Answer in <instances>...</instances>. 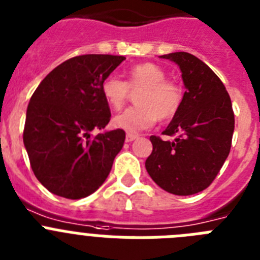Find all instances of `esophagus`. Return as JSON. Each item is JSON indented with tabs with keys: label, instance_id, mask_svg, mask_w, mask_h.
<instances>
[{
	"label": "esophagus",
	"instance_id": "34e87169",
	"mask_svg": "<svg viewBox=\"0 0 260 260\" xmlns=\"http://www.w3.org/2000/svg\"><path fill=\"white\" fill-rule=\"evenodd\" d=\"M137 139H139V135H136V133H127V136H125V141H127V143L135 141V140Z\"/></svg>",
	"mask_w": 260,
	"mask_h": 260
}]
</instances>
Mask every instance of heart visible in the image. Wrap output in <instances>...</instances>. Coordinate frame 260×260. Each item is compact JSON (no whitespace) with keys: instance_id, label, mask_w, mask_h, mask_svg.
<instances>
[{"instance_id":"1","label":"heart","mask_w":260,"mask_h":260,"mask_svg":"<svg viewBox=\"0 0 260 260\" xmlns=\"http://www.w3.org/2000/svg\"><path fill=\"white\" fill-rule=\"evenodd\" d=\"M168 76L162 68L152 62L132 67L127 73V82L119 77H106L101 85V92L106 103L114 110H120L129 96V89L136 91L137 106L127 108L114 117V125L127 132H137L152 127L159 119H173L183 103V89Z\"/></svg>"}]
</instances>
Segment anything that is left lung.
<instances>
[{"instance_id":"8db88e82","label":"left lung","mask_w":260,"mask_h":260,"mask_svg":"<svg viewBox=\"0 0 260 260\" xmlns=\"http://www.w3.org/2000/svg\"><path fill=\"white\" fill-rule=\"evenodd\" d=\"M178 64L184 91L183 103L162 135L150 136L148 174L174 195L198 193L212 183L228 158L234 132V112L224 83L207 64L187 52L161 56Z\"/></svg>"}]
</instances>
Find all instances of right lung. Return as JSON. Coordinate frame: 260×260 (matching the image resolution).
Instances as JSON below:
<instances>
[{"instance_id": "1", "label": "right lung", "mask_w": 260, "mask_h": 260, "mask_svg": "<svg viewBox=\"0 0 260 260\" xmlns=\"http://www.w3.org/2000/svg\"><path fill=\"white\" fill-rule=\"evenodd\" d=\"M124 56L82 55L56 67L27 107L23 143L40 183L61 198H86L102 186L125 140L123 129L98 133L111 112L101 92Z\"/></svg>"}]
</instances>
